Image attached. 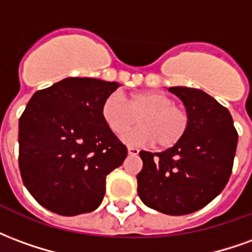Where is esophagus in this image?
I'll return each mask as SVG.
<instances>
[{"label":"esophagus","mask_w":252,"mask_h":252,"mask_svg":"<svg viewBox=\"0 0 252 252\" xmlns=\"http://www.w3.org/2000/svg\"><path fill=\"white\" fill-rule=\"evenodd\" d=\"M128 154H129V155H137V154H139V148L128 147Z\"/></svg>","instance_id":"1"}]
</instances>
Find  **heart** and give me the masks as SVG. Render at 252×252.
I'll return each instance as SVG.
<instances>
[{"mask_svg":"<svg viewBox=\"0 0 252 252\" xmlns=\"http://www.w3.org/2000/svg\"><path fill=\"white\" fill-rule=\"evenodd\" d=\"M102 120L116 135H123L136 124L142 127L123 136L126 144L174 147L189 129L188 110L175 104L174 98L159 90H142L124 97L119 92L108 94L101 105Z\"/></svg>","mask_w":252,"mask_h":252,"instance_id":"heart-1","label":"heart"}]
</instances>
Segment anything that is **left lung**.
I'll return each instance as SVG.
<instances>
[{
  "mask_svg": "<svg viewBox=\"0 0 252 252\" xmlns=\"http://www.w3.org/2000/svg\"><path fill=\"white\" fill-rule=\"evenodd\" d=\"M190 124L185 137L162 153L140 151V200L164 215H189L220 194L231 177L238 132L227 108L200 89L174 86Z\"/></svg>",
  "mask_w": 252,
  "mask_h": 252,
  "instance_id": "8db88e82",
  "label": "left lung"
}]
</instances>
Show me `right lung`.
Segmentation results:
<instances>
[{
    "mask_svg": "<svg viewBox=\"0 0 252 252\" xmlns=\"http://www.w3.org/2000/svg\"><path fill=\"white\" fill-rule=\"evenodd\" d=\"M120 85L66 78L36 92L19 121V166L25 188L48 211L75 216L97 209L110 171L126 147L106 126L101 105Z\"/></svg>",
    "mask_w": 252,
    "mask_h": 252,
    "instance_id": "1",
    "label": "right lung"
}]
</instances>
